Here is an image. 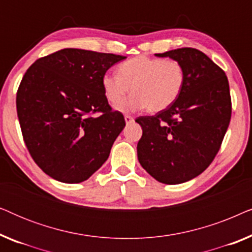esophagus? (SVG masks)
<instances>
[{
  "label": "esophagus",
  "mask_w": 252,
  "mask_h": 252,
  "mask_svg": "<svg viewBox=\"0 0 252 252\" xmlns=\"http://www.w3.org/2000/svg\"><path fill=\"white\" fill-rule=\"evenodd\" d=\"M125 122H126V124H130L134 122V118L132 116H125Z\"/></svg>",
  "instance_id": "esophagus-1"
}]
</instances>
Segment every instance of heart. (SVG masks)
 <instances>
[{
  "instance_id": "1",
  "label": "heart",
  "mask_w": 252,
  "mask_h": 252,
  "mask_svg": "<svg viewBox=\"0 0 252 252\" xmlns=\"http://www.w3.org/2000/svg\"><path fill=\"white\" fill-rule=\"evenodd\" d=\"M186 82L185 67L178 61L137 56L124 62L118 73H105L102 87L108 101L119 105L129 89L134 94L119 106L125 112L147 109L156 113L177 101Z\"/></svg>"
}]
</instances>
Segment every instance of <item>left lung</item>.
I'll list each match as a JSON object with an SVG mask.
<instances>
[{
    "instance_id": "obj_1",
    "label": "left lung",
    "mask_w": 252,
    "mask_h": 252,
    "mask_svg": "<svg viewBox=\"0 0 252 252\" xmlns=\"http://www.w3.org/2000/svg\"><path fill=\"white\" fill-rule=\"evenodd\" d=\"M155 56L180 62L186 82L173 104L135 120L142 127L137 158L157 181L178 185L205 171L220 149L232 115L228 79L218 65L194 48Z\"/></svg>"
}]
</instances>
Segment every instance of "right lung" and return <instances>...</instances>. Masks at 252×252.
Masks as SVG:
<instances>
[{
  "instance_id": "add662e5",
  "label": "right lung",
  "mask_w": 252,
  "mask_h": 252,
  "mask_svg": "<svg viewBox=\"0 0 252 252\" xmlns=\"http://www.w3.org/2000/svg\"><path fill=\"white\" fill-rule=\"evenodd\" d=\"M125 58L65 48L39 58L23 77L16 103L24 141L55 180L79 184L108 159L126 124L109 105L102 77Z\"/></svg>"
}]
</instances>
